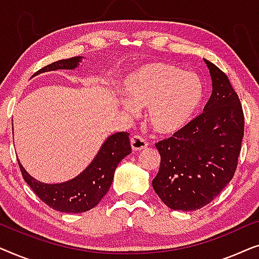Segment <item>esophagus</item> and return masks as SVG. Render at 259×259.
Instances as JSON below:
<instances>
[{
  "label": "esophagus",
  "instance_id": "34e87169",
  "mask_svg": "<svg viewBox=\"0 0 259 259\" xmlns=\"http://www.w3.org/2000/svg\"><path fill=\"white\" fill-rule=\"evenodd\" d=\"M131 146H132V150L134 152L141 151L145 147H147V141L140 136H134L131 138Z\"/></svg>",
  "mask_w": 259,
  "mask_h": 259
}]
</instances>
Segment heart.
Wrapping results in <instances>:
<instances>
[{
    "mask_svg": "<svg viewBox=\"0 0 259 259\" xmlns=\"http://www.w3.org/2000/svg\"><path fill=\"white\" fill-rule=\"evenodd\" d=\"M123 93L127 111L147 108L148 122L155 133L172 136L194 118L204 100L205 87L194 72L165 62L139 67L126 77Z\"/></svg>",
    "mask_w": 259,
    "mask_h": 259,
    "instance_id": "heart-1",
    "label": "heart"
}]
</instances>
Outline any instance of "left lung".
<instances>
[{
    "label": "left lung",
    "mask_w": 259,
    "mask_h": 259,
    "mask_svg": "<svg viewBox=\"0 0 259 259\" xmlns=\"http://www.w3.org/2000/svg\"><path fill=\"white\" fill-rule=\"evenodd\" d=\"M212 94L204 113L173 137L155 144L160 167L152 180L166 206L178 211L199 210L231 182L244 136V114L229 77L205 60Z\"/></svg>",
    "instance_id": "8db88e82"
}]
</instances>
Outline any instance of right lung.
Wrapping results in <instances>:
<instances>
[{
	"instance_id": "right-lung-1",
	"label": "right lung",
	"mask_w": 259,
	"mask_h": 259,
	"mask_svg": "<svg viewBox=\"0 0 259 259\" xmlns=\"http://www.w3.org/2000/svg\"><path fill=\"white\" fill-rule=\"evenodd\" d=\"M82 56L59 60L44 67L35 74L58 69H75L82 62ZM130 134L118 132L109 136L101 145L91 164L73 179L58 184H47L31 177L19 162L24 182L40 199L56 211L80 213L93 208L108 192L119 162L131 153Z\"/></svg>"
}]
</instances>
